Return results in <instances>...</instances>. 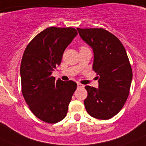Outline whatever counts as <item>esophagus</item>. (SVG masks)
Here are the masks:
<instances>
[{
	"instance_id": "obj_1",
	"label": "esophagus",
	"mask_w": 146,
	"mask_h": 146,
	"mask_svg": "<svg viewBox=\"0 0 146 146\" xmlns=\"http://www.w3.org/2000/svg\"><path fill=\"white\" fill-rule=\"evenodd\" d=\"M77 87L78 88H84V86L81 83H77Z\"/></svg>"
}]
</instances>
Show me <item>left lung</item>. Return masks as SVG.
<instances>
[{"label": "left lung", "mask_w": 146, "mask_h": 146, "mask_svg": "<svg viewBox=\"0 0 146 146\" xmlns=\"http://www.w3.org/2000/svg\"><path fill=\"white\" fill-rule=\"evenodd\" d=\"M76 29L93 49L92 68L99 75L98 89L85 87V107L92 117L108 120L119 113L129 94L133 72L127 51L120 40L104 29Z\"/></svg>", "instance_id": "obj_1"}]
</instances>
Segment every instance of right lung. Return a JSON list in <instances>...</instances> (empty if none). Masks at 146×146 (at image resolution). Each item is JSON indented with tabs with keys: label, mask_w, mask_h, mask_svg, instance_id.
I'll return each mask as SVG.
<instances>
[{
	"label": "right lung",
	"mask_w": 146,
	"mask_h": 146,
	"mask_svg": "<svg viewBox=\"0 0 146 146\" xmlns=\"http://www.w3.org/2000/svg\"><path fill=\"white\" fill-rule=\"evenodd\" d=\"M76 35L71 27L46 28L29 43L23 55L22 93L33 114L45 123H56L66 117L77 87L72 80H55L51 76Z\"/></svg>",
	"instance_id": "1"
}]
</instances>
